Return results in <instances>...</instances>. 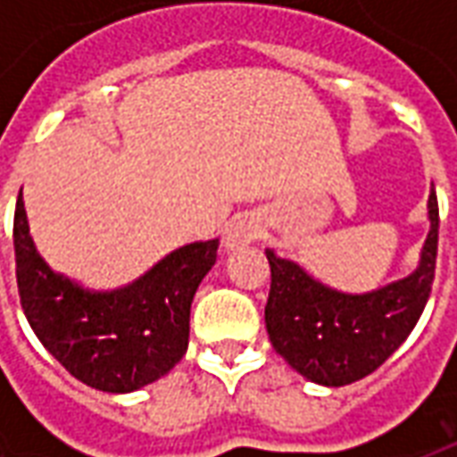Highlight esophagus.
<instances>
[{
    "instance_id": "34e87169",
    "label": "esophagus",
    "mask_w": 457,
    "mask_h": 457,
    "mask_svg": "<svg viewBox=\"0 0 457 457\" xmlns=\"http://www.w3.org/2000/svg\"><path fill=\"white\" fill-rule=\"evenodd\" d=\"M259 235H262V228L254 215H235L222 229V249L232 252V249L247 247L254 239H259Z\"/></svg>"
}]
</instances>
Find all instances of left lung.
I'll return each mask as SVG.
<instances>
[{
    "label": "left lung",
    "instance_id": "obj_1",
    "mask_svg": "<svg viewBox=\"0 0 457 457\" xmlns=\"http://www.w3.org/2000/svg\"><path fill=\"white\" fill-rule=\"evenodd\" d=\"M428 235L409 277L367 294L330 288L291 259L267 249L271 288L264 308L269 340L308 382L345 386L389 360L419 323L436 274L438 200L428 195Z\"/></svg>",
    "mask_w": 457,
    "mask_h": 457
}]
</instances>
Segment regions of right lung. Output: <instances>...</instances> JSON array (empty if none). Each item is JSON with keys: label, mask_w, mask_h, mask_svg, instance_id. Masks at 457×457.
<instances>
[{"label": "right lung", "mask_w": 457, "mask_h": 457, "mask_svg": "<svg viewBox=\"0 0 457 457\" xmlns=\"http://www.w3.org/2000/svg\"><path fill=\"white\" fill-rule=\"evenodd\" d=\"M218 245H186L127 287L95 291L46 264L21 193L16 200V284L26 320L75 379L100 392H137L176 367L188 350L190 303Z\"/></svg>", "instance_id": "add662e5"}]
</instances>
